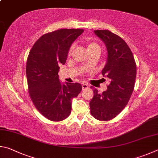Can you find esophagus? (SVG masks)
I'll use <instances>...</instances> for the list:
<instances>
[{
    "label": "esophagus",
    "mask_w": 158,
    "mask_h": 158,
    "mask_svg": "<svg viewBox=\"0 0 158 158\" xmlns=\"http://www.w3.org/2000/svg\"><path fill=\"white\" fill-rule=\"evenodd\" d=\"M89 85H88V84H85V83H83V84L82 85V89H83V90L88 89V88H89Z\"/></svg>",
    "instance_id": "obj_1"
}]
</instances>
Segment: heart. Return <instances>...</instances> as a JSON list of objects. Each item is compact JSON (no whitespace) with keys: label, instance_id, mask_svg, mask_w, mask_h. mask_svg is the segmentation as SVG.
Returning a JSON list of instances; mask_svg holds the SVG:
<instances>
[{"label":"heart","instance_id":"heart-1","mask_svg":"<svg viewBox=\"0 0 158 158\" xmlns=\"http://www.w3.org/2000/svg\"><path fill=\"white\" fill-rule=\"evenodd\" d=\"M87 46V51L89 52V54H92L96 52H100V46H99L98 44L96 42H94V41H88L86 44ZM74 46H71L70 49L69 51V55L70 56L71 55L72 52L73 51Z\"/></svg>","mask_w":158,"mask_h":158}]
</instances>
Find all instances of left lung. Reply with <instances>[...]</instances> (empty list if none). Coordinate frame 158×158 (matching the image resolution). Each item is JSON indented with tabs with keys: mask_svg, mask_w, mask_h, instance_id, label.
Returning a JSON list of instances; mask_svg holds the SVG:
<instances>
[{
	"mask_svg": "<svg viewBox=\"0 0 158 158\" xmlns=\"http://www.w3.org/2000/svg\"><path fill=\"white\" fill-rule=\"evenodd\" d=\"M94 33L106 44L107 62L102 74L110 79V83L103 93L94 89L90 112L96 119L109 121L128 103L135 87L136 63L128 44L119 36L106 30H94Z\"/></svg>",
	"mask_w": 158,
	"mask_h": 158,
	"instance_id": "obj_1",
	"label": "left lung"
}]
</instances>
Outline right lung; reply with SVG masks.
I'll use <instances>...</instances> for the list:
<instances>
[{
	"label": "right lung",
	"mask_w": 158,
	"mask_h": 158,
	"mask_svg": "<svg viewBox=\"0 0 158 158\" xmlns=\"http://www.w3.org/2000/svg\"><path fill=\"white\" fill-rule=\"evenodd\" d=\"M83 32L60 29L46 33L35 43L27 57L26 73L30 96L38 111L51 121L67 118L72 99L82 90L77 82L61 83L58 72L66 62L71 44Z\"/></svg>",
	"instance_id": "add662e5"
}]
</instances>
